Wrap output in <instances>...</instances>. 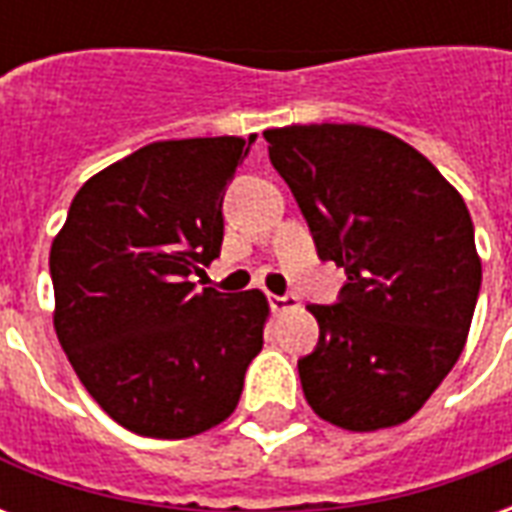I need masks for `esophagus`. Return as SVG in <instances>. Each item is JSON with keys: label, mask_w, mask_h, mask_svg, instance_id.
Instances as JSON below:
<instances>
[{"label": "esophagus", "mask_w": 512, "mask_h": 512, "mask_svg": "<svg viewBox=\"0 0 512 512\" xmlns=\"http://www.w3.org/2000/svg\"><path fill=\"white\" fill-rule=\"evenodd\" d=\"M299 307V299L296 296H271V310L274 312H288Z\"/></svg>", "instance_id": "esophagus-1"}]
</instances>
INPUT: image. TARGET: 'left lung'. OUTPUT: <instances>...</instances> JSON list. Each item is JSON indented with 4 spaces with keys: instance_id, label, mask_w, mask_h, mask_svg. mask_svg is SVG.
<instances>
[{
    "instance_id": "left-lung-1",
    "label": "left lung",
    "mask_w": 512,
    "mask_h": 512,
    "mask_svg": "<svg viewBox=\"0 0 512 512\" xmlns=\"http://www.w3.org/2000/svg\"><path fill=\"white\" fill-rule=\"evenodd\" d=\"M340 304L307 310L321 340L299 362L310 408L343 430L395 428L461 356L483 266L466 202L419 150L356 123L263 131Z\"/></svg>"
}]
</instances>
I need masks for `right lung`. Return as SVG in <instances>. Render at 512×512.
I'll list each match as a JSON object with an SVG mask.
<instances>
[{
    "label": "right lung",
    "mask_w": 512,
    "mask_h": 512,
    "mask_svg": "<svg viewBox=\"0 0 512 512\" xmlns=\"http://www.w3.org/2000/svg\"><path fill=\"white\" fill-rule=\"evenodd\" d=\"M255 134L164 139L101 169L54 235V332L117 425L189 439L238 406L263 348V290H194L219 257L222 200Z\"/></svg>",
    "instance_id": "right-lung-1"
}]
</instances>
